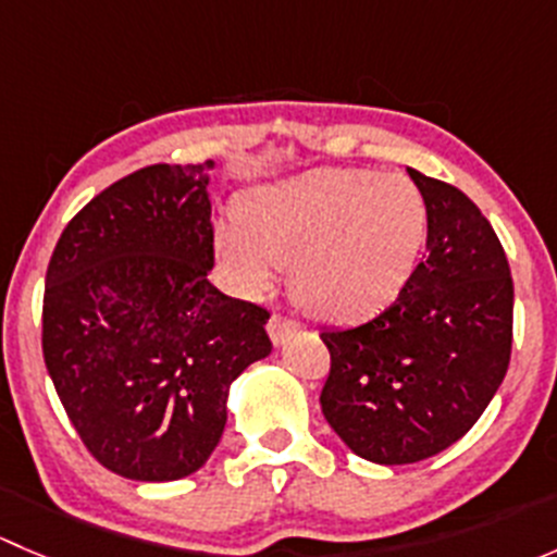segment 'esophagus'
<instances>
[{
    "label": "esophagus",
    "mask_w": 557,
    "mask_h": 557,
    "mask_svg": "<svg viewBox=\"0 0 557 557\" xmlns=\"http://www.w3.org/2000/svg\"><path fill=\"white\" fill-rule=\"evenodd\" d=\"M299 331H301V323L299 320L288 318V314L274 312L272 318H269V336H272L274 345H283L285 339H290V336L299 334Z\"/></svg>",
    "instance_id": "esophagus-1"
}]
</instances>
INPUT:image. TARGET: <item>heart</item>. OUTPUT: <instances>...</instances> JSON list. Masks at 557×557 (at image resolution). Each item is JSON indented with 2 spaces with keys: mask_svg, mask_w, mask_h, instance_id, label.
Returning <instances> with one entry per match:
<instances>
[{
  "mask_svg": "<svg viewBox=\"0 0 557 557\" xmlns=\"http://www.w3.org/2000/svg\"><path fill=\"white\" fill-rule=\"evenodd\" d=\"M239 231L218 234L223 263L252 290L290 267L294 299L314 318L350 323L391 305L429 237V205L412 180L320 170L252 194Z\"/></svg>",
  "mask_w": 557,
  "mask_h": 557,
  "instance_id": "1",
  "label": "heart"
}]
</instances>
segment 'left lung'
Masks as SVG:
<instances>
[{
    "label": "left lung",
    "mask_w": 557,
    "mask_h": 557,
    "mask_svg": "<svg viewBox=\"0 0 557 557\" xmlns=\"http://www.w3.org/2000/svg\"><path fill=\"white\" fill-rule=\"evenodd\" d=\"M407 172L429 205L423 261L377 318L320 334L331 352L325 420L352 453L385 466L455 445L512 356L515 285L496 232L463 190Z\"/></svg>",
    "instance_id": "left-lung-1"
}]
</instances>
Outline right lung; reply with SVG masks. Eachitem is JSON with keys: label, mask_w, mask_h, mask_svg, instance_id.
<instances>
[{"label": "right lung", "mask_w": 557, "mask_h": 557, "mask_svg": "<svg viewBox=\"0 0 557 557\" xmlns=\"http://www.w3.org/2000/svg\"><path fill=\"white\" fill-rule=\"evenodd\" d=\"M205 164H153L94 196L45 274L42 356L88 453L115 474H194L228 385L272 352L269 312L221 294Z\"/></svg>", "instance_id": "obj_1"}]
</instances>
